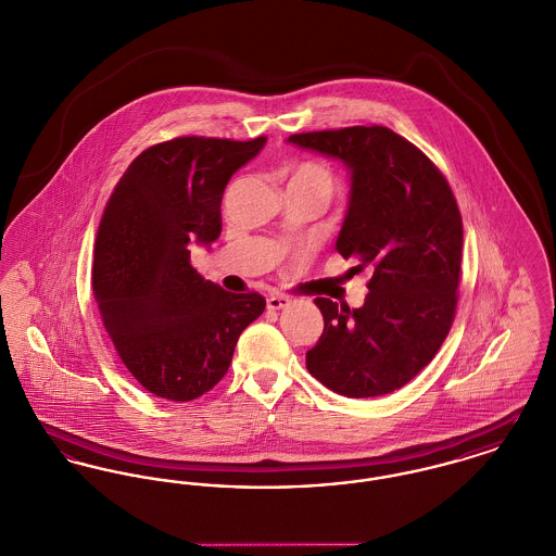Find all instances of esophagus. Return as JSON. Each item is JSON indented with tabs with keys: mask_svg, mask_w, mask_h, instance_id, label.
<instances>
[{
	"mask_svg": "<svg viewBox=\"0 0 556 556\" xmlns=\"http://www.w3.org/2000/svg\"><path fill=\"white\" fill-rule=\"evenodd\" d=\"M290 302H292V300L288 299V296L273 294V296H268V299H266V306H268L270 311H281V308L290 306Z\"/></svg>",
	"mask_w": 556,
	"mask_h": 556,
	"instance_id": "34e87169",
	"label": "esophagus"
}]
</instances>
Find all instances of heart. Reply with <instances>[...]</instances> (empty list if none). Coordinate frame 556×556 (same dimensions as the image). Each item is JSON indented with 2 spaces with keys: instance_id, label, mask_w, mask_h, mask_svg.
<instances>
[{
  "instance_id": "heart-1",
  "label": "heart",
  "mask_w": 556,
  "mask_h": 556,
  "mask_svg": "<svg viewBox=\"0 0 556 556\" xmlns=\"http://www.w3.org/2000/svg\"><path fill=\"white\" fill-rule=\"evenodd\" d=\"M288 184H299V186H308L315 190H321L328 199L334 192V175L332 172L321 165V163H300L292 173H290V181Z\"/></svg>"
}]
</instances>
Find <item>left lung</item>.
I'll use <instances>...</instances> for the list:
<instances>
[{
	"instance_id": "1",
	"label": "left lung",
	"mask_w": 556,
	"mask_h": 556,
	"mask_svg": "<svg viewBox=\"0 0 556 556\" xmlns=\"http://www.w3.org/2000/svg\"><path fill=\"white\" fill-rule=\"evenodd\" d=\"M288 141L349 169L334 248L372 275L359 308L315 299L324 332L306 351V368L346 397L391 393L428 366L451 330L464 250L457 201L428 156L391 128L315 130Z\"/></svg>"
}]
</instances>
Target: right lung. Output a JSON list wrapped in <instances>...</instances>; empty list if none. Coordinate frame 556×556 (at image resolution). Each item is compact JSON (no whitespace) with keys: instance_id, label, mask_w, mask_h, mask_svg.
Instances as JSON below:
<instances>
[{"instance_id":"obj_1","label":"right lung","mask_w":556,"mask_h":556,"mask_svg":"<svg viewBox=\"0 0 556 556\" xmlns=\"http://www.w3.org/2000/svg\"><path fill=\"white\" fill-rule=\"evenodd\" d=\"M266 137H177L141 152L99 224L92 292L128 372L150 393L190 402L226 375L266 300L230 294L190 264L222 232V194Z\"/></svg>"}]
</instances>
